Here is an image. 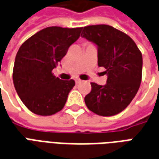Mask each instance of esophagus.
<instances>
[{
    "mask_svg": "<svg viewBox=\"0 0 159 159\" xmlns=\"http://www.w3.org/2000/svg\"><path fill=\"white\" fill-rule=\"evenodd\" d=\"M75 83H76V84H80V83H81V80H79V79H77V80H75Z\"/></svg>",
    "mask_w": 159,
    "mask_h": 159,
    "instance_id": "obj_1",
    "label": "esophagus"
}]
</instances>
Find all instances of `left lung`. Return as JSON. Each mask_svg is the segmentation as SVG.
<instances>
[{"label":"left lung","mask_w":159,"mask_h":159,"mask_svg":"<svg viewBox=\"0 0 159 159\" xmlns=\"http://www.w3.org/2000/svg\"><path fill=\"white\" fill-rule=\"evenodd\" d=\"M81 30V36L97 45L98 66L107 75L105 85L91 83L85 105L97 115L113 116L125 109L138 91L141 52L130 37L109 25H90Z\"/></svg>","instance_id":"8db88e82"}]
</instances>
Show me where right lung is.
<instances>
[{
    "label": "right lung",
    "instance_id": "obj_1",
    "mask_svg": "<svg viewBox=\"0 0 159 159\" xmlns=\"http://www.w3.org/2000/svg\"><path fill=\"white\" fill-rule=\"evenodd\" d=\"M81 30L46 28L20 46L13 67V84L21 101L32 113L49 116L63 108L75 82L60 80L52 70L78 40Z\"/></svg>",
    "mask_w": 159,
    "mask_h": 159
}]
</instances>
